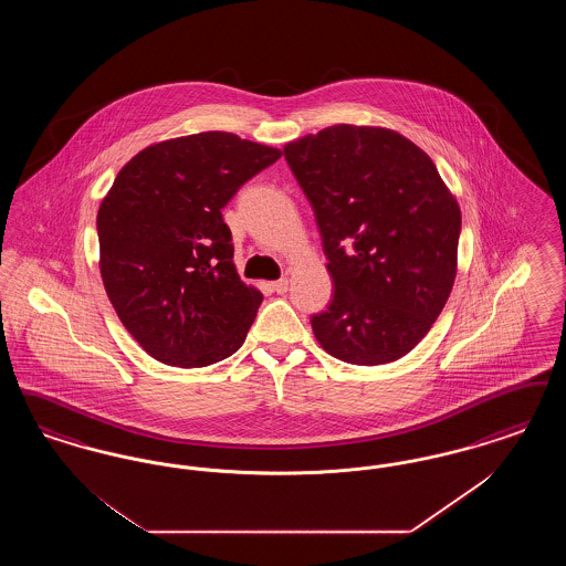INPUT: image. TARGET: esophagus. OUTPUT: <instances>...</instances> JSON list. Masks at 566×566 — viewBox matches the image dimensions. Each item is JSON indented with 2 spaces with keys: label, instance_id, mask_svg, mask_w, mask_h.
<instances>
[{
  "label": "esophagus",
  "instance_id": "obj_1",
  "mask_svg": "<svg viewBox=\"0 0 566 566\" xmlns=\"http://www.w3.org/2000/svg\"><path fill=\"white\" fill-rule=\"evenodd\" d=\"M271 291H273V293H277V295H284V293L289 291V280H286V277H282V280L271 282Z\"/></svg>",
  "mask_w": 566,
  "mask_h": 566
}]
</instances>
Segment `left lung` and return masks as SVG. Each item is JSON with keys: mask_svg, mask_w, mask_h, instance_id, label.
<instances>
[{"mask_svg": "<svg viewBox=\"0 0 566 566\" xmlns=\"http://www.w3.org/2000/svg\"><path fill=\"white\" fill-rule=\"evenodd\" d=\"M314 208L335 293L312 316L318 344L352 365L413 350L457 277L460 208L431 157L384 127L333 125L284 146Z\"/></svg>", "mask_w": 566, "mask_h": 566, "instance_id": "obj_1", "label": "left lung"}]
</instances>
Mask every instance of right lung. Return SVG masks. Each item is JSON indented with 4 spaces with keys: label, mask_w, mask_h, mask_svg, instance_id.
Wrapping results in <instances>:
<instances>
[{
    "label": "right lung",
    "mask_w": 566,
    "mask_h": 566,
    "mask_svg": "<svg viewBox=\"0 0 566 566\" xmlns=\"http://www.w3.org/2000/svg\"><path fill=\"white\" fill-rule=\"evenodd\" d=\"M282 150L227 132L153 144L97 212L99 271L123 326L153 358L192 369L240 350L263 301L233 263L222 208Z\"/></svg>",
    "instance_id": "obj_1"
}]
</instances>
